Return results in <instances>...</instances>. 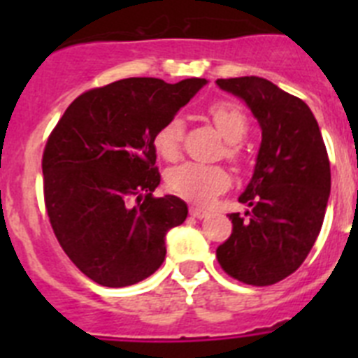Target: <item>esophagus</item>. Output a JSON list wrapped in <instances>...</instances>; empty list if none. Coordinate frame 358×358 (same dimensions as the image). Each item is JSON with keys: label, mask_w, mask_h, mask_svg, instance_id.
I'll list each match as a JSON object with an SVG mask.
<instances>
[{"label": "esophagus", "mask_w": 358, "mask_h": 358, "mask_svg": "<svg viewBox=\"0 0 358 358\" xmlns=\"http://www.w3.org/2000/svg\"><path fill=\"white\" fill-rule=\"evenodd\" d=\"M189 215L194 218H204L208 217V211L204 208H199V206H189Z\"/></svg>", "instance_id": "34e87169"}]
</instances>
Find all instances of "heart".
<instances>
[{"instance_id": "obj_1", "label": "heart", "mask_w": 358, "mask_h": 358, "mask_svg": "<svg viewBox=\"0 0 358 358\" xmlns=\"http://www.w3.org/2000/svg\"><path fill=\"white\" fill-rule=\"evenodd\" d=\"M208 113L218 132L227 140L226 156L231 161H238L240 148L236 143H240L248 134V116L242 107L233 102H217L210 106ZM182 136H185L182 120L177 116L166 120L154 134V147L157 154L166 161H176L181 154ZM166 186L177 197L197 204H208L229 186V176L222 166L217 164L186 161L169 170Z\"/></svg>"}]
</instances>
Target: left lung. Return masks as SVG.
Returning a JSON list of instances; mask_svg holds the SVG:
<instances>
[{"label": "left lung", "instance_id": "left-lung-1", "mask_svg": "<svg viewBox=\"0 0 358 358\" xmlns=\"http://www.w3.org/2000/svg\"><path fill=\"white\" fill-rule=\"evenodd\" d=\"M217 84L243 98L262 127L255 173L238 197L251 210L227 215L233 229L217 260L242 283L274 285L296 273L317 240L330 195L328 152L301 98L260 77Z\"/></svg>", "mask_w": 358, "mask_h": 358}]
</instances>
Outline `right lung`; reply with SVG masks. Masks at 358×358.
Here are the masks:
<instances>
[{"label":"right lung","instance_id":"add662e5","mask_svg":"<svg viewBox=\"0 0 358 358\" xmlns=\"http://www.w3.org/2000/svg\"><path fill=\"white\" fill-rule=\"evenodd\" d=\"M204 84L134 77L94 87L69 103L48 136L46 213L69 260L98 285H134L163 264L166 233L188 208L173 195H152L161 181L154 134Z\"/></svg>","mask_w":358,"mask_h":358}]
</instances>
